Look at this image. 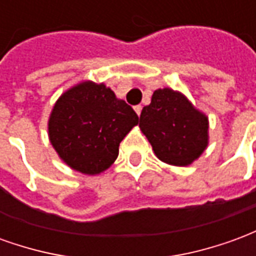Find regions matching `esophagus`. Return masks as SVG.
<instances>
[{
    "label": "esophagus",
    "mask_w": 256,
    "mask_h": 256,
    "mask_svg": "<svg viewBox=\"0 0 256 256\" xmlns=\"http://www.w3.org/2000/svg\"><path fill=\"white\" fill-rule=\"evenodd\" d=\"M134 111H136V114H137V115H141V111H142V106H134Z\"/></svg>",
    "instance_id": "obj_1"
}]
</instances>
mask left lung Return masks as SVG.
Segmentation results:
<instances>
[{"instance_id":"left-lung-1","label":"left lung","mask_w":256,"mask_h":256,"mask_svg":"<svg viewBox=\"0 0 256 256\" xmlns=\"http://www.w3.org/2000/svg\"><path fill=\"white\" fill-rule=\"evenodd\" d=\"M140 128L155 155L167 164L189 166L208 145V118L180 92L164 88L142 108Z\"/></svg>"}]
</instances>
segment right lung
<instances>
[{"label": "right lung", "mask_w": 256, "mask_h": 256, "mask_svg": "<svg viewBox=\"0 0 256 256\" xmlns=\"http://www.w3.org/2000/svg\"><path fill=\"white\" fill-rule=\"evenodd\" d=\"M138 116L104 84L80 82L60 96L48 123L60 159L82 174H100L119 154V144Z\"/></svg>", "instance_id": "right-lung-1"}]
</instances>
